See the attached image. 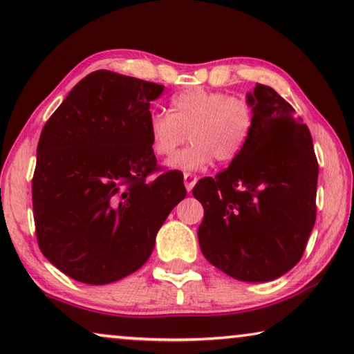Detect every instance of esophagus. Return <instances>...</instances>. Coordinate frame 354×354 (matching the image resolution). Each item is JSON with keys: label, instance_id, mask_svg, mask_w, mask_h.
<instances>
[{"label": "esophagus", "instance_id": "obj_1", "mask_svg": "<svg viewBox=\"0 0 354 354\" xmlns=\"http://www.w3.org/2000/svg\"><path fill=\"white\" fill-rule=\"evenodd\" d=\"M183 182H185L187 192H192L193 187H195V183H196V177L193 176V174H185V176H183Z\"/></svg>", "mask_w": 354, "mask_h": 354}]
</instances>
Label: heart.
<instances>
[{
  "label": "heart",
  "instance_id": "1",
  "mask_svg": "<svg viewBox=\"0 0 354 354\" xmlns=\"http://www.w3.org/2000/svg\"><path fill=\"white\" fill-rule=\"evenodd\" d=\"M169 113H151L148 138L158 158H169L188 138L192 145L177 153L167 166L196 172L217 159L236 161L245 151L256 124V111L248 98L219 90L188 88L174 95Z\"/></svg>",
  "mask_w": 354,
  "mask_h": 354
}]
</instances>
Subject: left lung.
Here are the masks:
<instances>
[{"label":"left lung","mask_w":354,"mask_h":354,"mask_svg":"<svg viewBox=\"0 0 354 354\" xmlns=\"http://www.w3.org/2000/svg\"><path fill=\"white\" fill-rule=\"evenodd\" d=\"M256 124L236 161L193 188L205 207L198 241L230 277L269 282L298 264L316 222L319 166L313 137L268 85L246 96Z\"/></svg>","instance_id":"left-lung-1"}]
</instances>
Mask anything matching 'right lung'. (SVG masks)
Returning <instances> with one entry per match:
<instances>
[{"mask_svg":"<svg viewBox=\"0 0 354 354\" xmlns=\"http://www.w3.org/2000/svg\"><path fill=\"white\" fill-rule=\"evenodd\" d=\"M164 85L95 71L46 120L32 180L41 253L77 282L104 285L147 263L158 230L187 195L158 171L148 138L149 101Z\"/></svg>","mask_w":354,"mask_h":354,"instance_id":"obj_1","label":"right lung"}]
</instances>
